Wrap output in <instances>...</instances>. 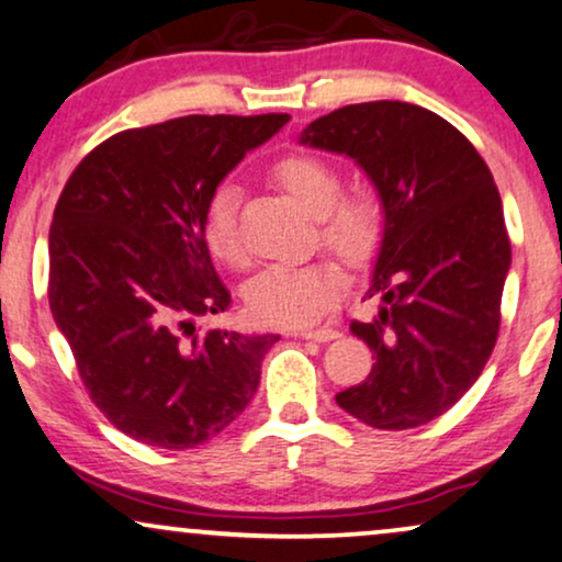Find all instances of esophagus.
<instances>
[{
    "label": "esophagus",
    "mask_w": 562,
    "mask_h": 562,
    "mask_svg": "<svg viewBox=\"0 0 562 562\" xmlns=\"http://www.w3.org/2000/svg\"><path fill=\"white\" fill-rule=\"evenodd\" d=\"M292 336H300V338H310V341H334V338H338L341 334L334 328H302V330H294Z\"/></svg>",
    "instance_id": "obj_1"
}]
</instances>
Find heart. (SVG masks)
Returning a JSON list of instances; mask_svg holds the SVG:
<instances>
[{
  "instance_id": "1",
  "label": "heart",
  "mask_w": 562,
  "mask_h": 562,
  "mask_svg": "<svg viewBox=\"0 0 562 562\" xmlns=\"http://www.w3.org/2000/svg\"><path fill=\"white\" fill-rule=\"evenodd\" d=\"M273 182L317 221V234L330 252L349 268H364L383 245V205L370 187L341 192V175L330 161L315 154H289L270 169ZM239 187L221 182L207 198L203 237L211 255L224 266H241ZM346 289L344 270L334 260L304 266H270L245 289L252 321L270 328H302L328 313Z\"/></svg>"
}]
</instances>
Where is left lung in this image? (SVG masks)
<instances>
[{
  "label": "left lung",
  "instance_id": "obj_1",
  "mask_svg": "<svg viewBox=\"0 0 562 562\" xmlns=\"http://www.w3.org/2000/svg\"><path fill=\"white\" fill-rule=\"evenodd\" d=\"M302 143L355 158L385 213L370 323L372 372L336 404L375 429L427 425L476 383L501 330L510 239L484 158L453 124L406 101L351 103Z\"/></svg>",
  "mask_w": 562,
  "mask_h": 562
}]
</instances>
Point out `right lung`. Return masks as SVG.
Returning a JSON list of instances; mask_svg holds the SVG:
<instances>
[{
    "mask_svg": "<svg viewBox=\"0 0 562 562\" xmlns=\"http://www.w3.org/2000/svg\"><path fill=\"white\" fill-rule=\"evenodd\" d=\"M289 114H192L95 145L48 228V307L90 401L130 438L184 450L245 412L279 336L198 330L232 294L211 262L207 198Z\"/></svg>",
    "mask_w": 562,
    "mask_h": 562,
    "instance_id": "add662e5",
    "label": "right lung"
}]
</instances>
